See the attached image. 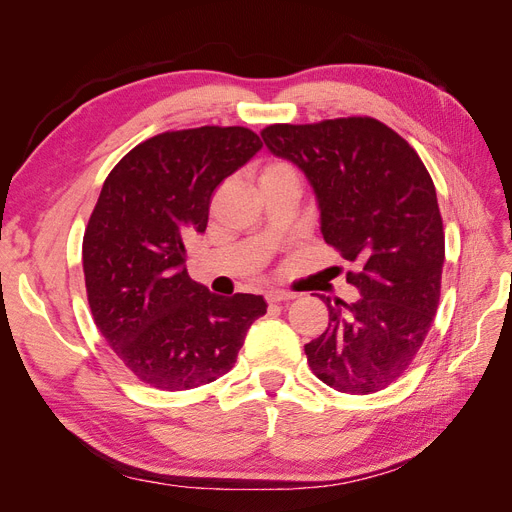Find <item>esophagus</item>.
Listing matches in <instances>:
<instances>
[{"instance_id":"obj_1","label":"esophagus","mask_w":512,"mask_h":512,"mask_svg":"<svg viewBox=\"0 0 512 512\" xmlns=\"http://www.w3.org/2000/svg\"><path fill=\"white\" fill-rule=\"evenodd\" d=\"M297 297H299L297 292H288V290H269V292H267V301H269V303L292 301V299H297Z\"/></svg>"}]
</instances>
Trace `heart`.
Returning <instances> with one entry per match:
<instances>
[{
  "mask_svg": "<svg viewBox=\"0 0 512 512\" xmlns=\"http://www.w3.org/2000/svg\"><path fill=\"white\" fill-rule=\"evenodd\" d=\"M273 179H297L294 175V170L290 164L286 162H271L265 168H262L260 173V183L262 181H273Z\"/></svg>",
  "mask_w": 512,
  "mask_h": 512,
  "instance_id": "obj_1",
  "label": "heart"
}]
</instances>
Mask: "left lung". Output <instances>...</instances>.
<instances>
[{"mask_svg": "<svg viewBox=\"0 0 512 512\" xmlns=\"http://www.w3.org/2000/svg\"><path fill=\"white\" fill-rule=\"evenodd\" d=\"M260 136L314 188L324 241L361 265L346 275L359 301L320 297L329 327L305 344L307 363L339 393L382 391L421 350L440 301L444 230L427 168L371 117L275 123Z\"/></svg>", "mask_w": 512, "mask_h": 512, "instance_id": "left-lung-1", "label": "left lung"}]
</instances>
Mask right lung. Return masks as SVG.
I'll list each match as a JSON object with an SVG mask.
<instances>
[{
	"instance_id": "add662e5",
	"label": "right lung",
	"mask_w": 512,
	"mask_h": 512,
	"mask_svg": "<svg viewBox=\"0 0 512 512\" xmlns=\"http://www.w3.org/2000/svg\"><path fill=\"white\" fill-rule=\"evenodd\" d=\"M262 149L252 130L203 126L136 145L106 177L83 237L91 314L119 361L160 391L224 376L260 294L220 297L190 280L185 241L205 232L211 194Z\"/></svg>"
}]
</instances>
